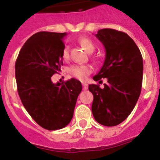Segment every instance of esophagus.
Listing matches in <instances>:
<instances>
[{
	"label": "esophagus",
	"instance_id": "obj_1",
	"mask_svg": "<svg viewBox=\"0 0 160 160\" xmlns=\"http://www.w3.org/2000/svg\"><path fill=\"white\" fill-rule=\"evenodd\" d=\"M82 88L84 90H86L88 89V85H87L86 82H82Z\"/></svg>",
	"mask_w": 160,
	"mask_h": 160
}]
</instances>
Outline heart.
Wrapping results in <instances>:
<instances>
[{
  "label": "heart",
  "instance_id": "1",
  "mask_svg": "<svg viewBox=\"0 0 160 160\" xmlns=\"http://www.w3.org/2000/svg\"><path fill=\"white\" fill-rule=\"evenodd\" d=\"M78 43L88 53H93L96 48L94 42L88 38H81L78 40ZM69 56H70V49L67 46H66L62 50V57L65 61H66L69 59ZM91 72H92V67L90 65H72L68 69V73L71 77L81 81L87 78V76Z\"/></svg>",
  "mask_w": 160,
  "mask_h": 160
}]
</instances>
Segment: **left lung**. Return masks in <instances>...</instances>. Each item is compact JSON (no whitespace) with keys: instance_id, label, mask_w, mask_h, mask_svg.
Returning <instances> with one entry per match:
<instances>
[{"instance_id":"8db88e82","label":"left lung","mask_w":160,"mask_h":160,"mask_svg":"<svg viewBox=\"0 0 160 160\" xmlns=\"http://www.w3.org/2000/svg\"><path fill=\"white\" fill-rule=\"evenodd\" d=\"M96 38L106 49V58L94 81L107 78L104 88L89 85L94 95L92 114L98 123L114 127L123 122L135 107L142 88L143 62L141 52L126 32L113 29L98 31Z\"/></svg>"}]
</instances>
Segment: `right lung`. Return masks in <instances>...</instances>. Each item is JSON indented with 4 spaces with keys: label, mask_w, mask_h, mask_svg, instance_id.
Returning a JSON list of instances; mask_svg holds the SVG:
<instances>
[{
    "label": "right lung",
    "mask_w": 160,
    "mask_h": 160,
    "mask_svg": "<svg viewBox=\"0 0 160 160\" xmlns=\"http://www.w3.org/2000/svg\"><path fill=\"white\" fill-rule=\"evenodd\" d=\"M66 32H38L21 49L15 63L19 97L35 122L49 131L62 129L73 115L82 84L77 79L53 84L51 77L63 66Z\"/></svg>",
    "instance_id": "obj_1"
}]
</instances>
